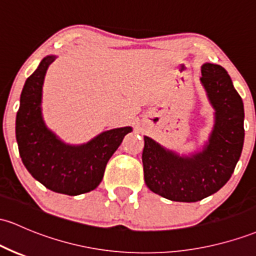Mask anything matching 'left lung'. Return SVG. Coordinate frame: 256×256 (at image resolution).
<instances>
[{"label":"left lung","mask_w":256,"mask_h":256,"mask_svg":"<svg viewBox=\"0 0 256 256\" xmlns=\"http://www.w3.org/2000/svg\"><path fill=\"white\" fill-rule=\"evenodd\" d=\"M202 85L215 109V124L203 150L180 156L144 136L143 172L152 192L174 202H198L222 188L234 171L244 142L243 100L221 66H202Z\"/></svg>","instance_id":"left-lung-1"}]
</instances>
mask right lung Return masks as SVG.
<instances>
[{
	"label": "right lung",
	"mask_w": 256,
	"mask_h": 256,
	"mask_svg": "<svg viewBox=\"0 0 256 256\" xmlns=\"http://www.w3.org/2000/svg\"><path fill=\"white\" fill-rule=\"evenodd\" d=\"M54 56H47L25 81L16 119V137L23 164L32 176L53 192L78 196L102 181L106 162L130 126L113 128L80 146L66 144L47 128L41 98L44 75Z\"/></svg>",
	"instance_id": "1"
}]
</instances>
